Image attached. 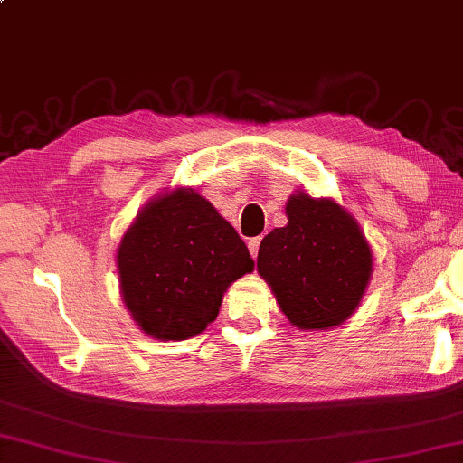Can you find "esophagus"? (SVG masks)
<instances>
[{
  "label": "esophagus",
  "mask_w": 463,
  "mask_h": 463,
  "mask_svg": "<svg viewBox=\"0 0 463 463\" xmlns=\"http://www.w3.org/2000/svg\"><path fill=\"white\" fill-rule=\"evenodd\" d=\"M260 243H261V237H255V239H250V241H247V247H250V253H251V258H253V260L258 258Z\"/></svg>",
  "instance_id": "1"
}]
</instances>
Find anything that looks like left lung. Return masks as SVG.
I'll use <instances>...</instances> for the list:
<instances>
[{
    "label": "left lung",
    "instance_id": "left-lung-1",
    "mask_svg": "<svg viewBox=\"0 0 463 463\" xmlns=\"http://www.w3.org/2000/svg\"><path fill=\"white\" fill-rule=\"evenodd\" d=\"M287 218V226L261 241L258 270L295 326H336L355 312L368 287L370 247L355 220L330 199L293 195Z\"/></svg>",
    "mask_w": 463,
    "mask_h": 463
}]
</instances>
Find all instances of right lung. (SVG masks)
<instances>
[{
	"instance_id": "1",
	"label": "right lung",
	"mask_w": 463,
	"mask_h": 463,
	"mask_svg": "<svg viewBox=\"0 0 463 463\" xmlns=\"http://www.w3.org/2000/svg\"><path fill=\"white\" fill-rule=\"evenodd\" d=\"M116 261L130 316L164 341L205 330L231 282L253 270L239 232L193 189L149 203L124 234Z\"/></svg>"
}]
</instances>
